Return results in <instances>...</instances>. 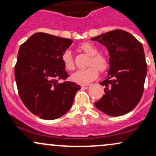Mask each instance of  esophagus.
<instances>
[{
  "instance_id": "esophagus-1",
  "label": "esophagus",
  "mask_w": 156,
  "mask_h": 156,
  "mask_svg": "<svg viewBox=\"0 0 156 156\" xmlns=\"http://www.w3.org/2000/svg\"><path fill=\"white\" fill-rule=\"evenodd\" d=\"M91 84H86V85H83L82 86V88L84 89H88L91 87Z\"/></svg>"
}]
</instances>
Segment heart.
<instances>
[{
	"mask_svg": "<svg viewBox=\"0 0 156 156\" xmlns=\"http://www.w3.org/2000/svg\"><path fill=\"white\" fill-rule=\"evenodd\" d=\"M80 48L87 54L91 56L89 65H94L87 69H79L73 73L71 76L73 81L78 84H87L89 82L95 80L98 76V70L103 73L108 69L110 62L108 57L106 55L99 53V50L96 45L92 42H84L80 45ZM62 61L64 67L69 71H73L75 69V62L73 58L72 52L67 50L62 55ZM97 68H96V67Z\"/></svg>",
	"mask_w": 156,
	"mask_h": 156,
	"instance_id": "heart-1",
	"label": "heart"
}]
</instances>
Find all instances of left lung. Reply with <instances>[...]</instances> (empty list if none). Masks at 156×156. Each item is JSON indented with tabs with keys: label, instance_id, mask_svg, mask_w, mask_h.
<instances>
[{
	"label": "left lung",
	"instance_id": "left-lung-1",
	"mask_svg": "<svg viewBox=\"0 0 156 156\" xmlns=\"http://www.w3.org/2000/svg\"><path fill=\"white\" fill-rule=\"evenodd\" d=\"M108 49L110 62L105 94L94 103L97 108L112 117L124 115L136 106L144 92L147 65L142 44L133 35L117 29L91 38Z\"/></svg>",
	"mask_w": 156,
	"mask_h": 156
}]
</instances>
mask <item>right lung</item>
<instances>
[{"mask_svg":"<svg viewBox=\"0 0 156 156\" xmlns=\"http://www.w3.org/2000/svg\"><path fill=\"white\" fill-rule=\"evenodd\" d=\"M72 43L70 39L39 32L19 48L15 76L20 98L41 119L50 120L63 116L80 89L74 82H58L69 76L62 55Z\"/></svg>","mask_w":156,"mask_h":156,"instance_id":"obj_1","label":"right lung"}]
</instances>
